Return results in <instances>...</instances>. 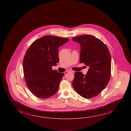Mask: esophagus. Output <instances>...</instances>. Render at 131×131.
Returning a JSON list of instances; mask_svg holds the SVG:
<instances>
[{
	"label": "esophagus",
	"mask_w": 131,
	"mask_h": 131,
	"mask_svg": "<svg viewBox=\"0 0 131 131\" xmlns=\"http://www.w3.org/2000/svg\"><path fill=\"white\" fill-rule=\"evenodd\" d=\"M68 72H71V73H74V72L73 71H72V70H68L67 71Z\"/></svg>",
	"instance_id": "1"
}]
</instances>
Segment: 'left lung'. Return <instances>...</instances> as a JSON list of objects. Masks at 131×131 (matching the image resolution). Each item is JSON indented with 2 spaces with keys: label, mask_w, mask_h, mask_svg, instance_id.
Listing matches in <instances>:
<instances>
[{
  "label": "left lung",
  "mask_w": 131,
  "mask_h": 131,
  "mask_svg": "<svg viewBox=\"0 0 131 131\" xmlns=\"http://www.w3.org/2000/svg\"><path fill=\"white\" fill-rule=\"evenodd\" d=\"M74 41L80 44V63L89 67L84 75L76 72L72 84L81 96L90 99L96 96L105 88L111 75V57L106 45L92 35H83L74 37Z\"/></svg>",
  "instance_id": "8db88e82"
}]
</instances>
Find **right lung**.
<instances>
[{"label":"right lung","instance_id":"1","mask_svg":"<svg viewBox=\"0 0 131 131\" xmlns=\"http://www.w3.org/2000/svg\"><path fill=\"white\" fill-rule=\"evenodd\" d=\"M69 41L67 38L45 36L35 41L24 56L23 66L26 83L40 99L53 96L58 91L63 73L52 69L59 62L58 47Z\"/></svg>","mask_w":131,"mask_h":131}]
</instances>
